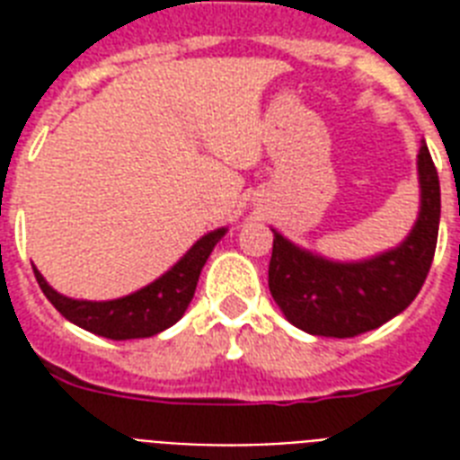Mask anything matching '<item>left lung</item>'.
Segmentation results:
<instances>
[{
	"mask_svg": "<svg viewBox=\"0 0 460 460\" xmlns=\"http://www.w3.org/2000/svg\"><path fill=\"white\" fill-rule=\"evenodd\" d=\"M420 209L396 248L365 260H329L272 229L270 291L294 327L313 336L349 339L403 313L420 294L435 258L442 193L428 146L418 153Z\"/></svg>",
	"mask_w": 460,
	"mask_h": 460,
	"instance_id": "8db88e82",
	"label": "left lung"
}]
</instances>
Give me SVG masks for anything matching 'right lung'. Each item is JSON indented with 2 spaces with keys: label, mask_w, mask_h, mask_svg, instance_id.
Wrapping results in <instances>:
<instances>
[{
  "label": "right lung",
  "mask_w": 460,
  "mask_h": 460,
  "mask_svg": "<svg viewBox=\"0 0 460 460\" xmlns=\"http://www.w3.org/2000/svg\"><path fill=\"white\" fill-rule=\"evenodd\" d=\"M226 231L229 229L222 226V229L205 234L162 277L133 294L111 298V301L68 298L47 284L45 277L38 272V267H32V272H35V279H38L42 294L47 296V301L52 303L68 322H74L85 332H93L104 339H114V341L147 339V336L164 332L183 317L188 303L193 301L202 267Z\"/></svg>",
  "instance_id": "right-lung-1"
}]
</instances>
